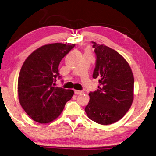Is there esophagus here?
Returning a JSON list of instances; mask_svg holds the SVG:
<instances>
[{
  "mask_svg": "<svg viewBox=\"0 0 156 156\" xmlns=\"http://www.w3.org/2000/svg\"><path fill=\"white\" fill-rule=\"evenodd\" d=\"M81 93H83L82 91L77 90H75V95H80V94H81Z\"/></svg>",
  "mask_w": 156,
  "mask_h": 156,
  "instance_id": "esophagus-1",
  "label": "esophagus"
}]
</instances>
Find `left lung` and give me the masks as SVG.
Segmentation results:
<instances>
[{"instance_id": "left-lung-1", "label": "left lung", "mask_w": 156, "mask_h": 156, "mask_svg": "<svg viewBox=\"0 0 156 156\" xmlns=\"http://www.w3.org/2000/svg\"><path fill=\"white\" fill-rule=\"evenodd\" d=\"M93 48L96 64L93 77L99 80L98 89L89 93L85 111L91 120L102 125L115 123L129 111L133 101L134 78L131 68L118 52L95 42Z\"/></svg>"}]
</instances>
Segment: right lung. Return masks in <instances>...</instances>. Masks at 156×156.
<instances>
[{"mask_svg": "<svg viewBox=\"0 0 156 156\" xmlns=\"http://www.w3.org/2000/svg\"><path fill=\"white\" fill-rule=\"evenodd\" d=\"M75 44L51 43L43 45L24 61L18 80L20 106L33 120L41 124L52 122L74 95L73 90L55 87L61 78L58 65Z\"/></svg>", "mask_w": 156, "mask_h": 156, "instance_id": "1", "label": "right lung"}]
</instances>
